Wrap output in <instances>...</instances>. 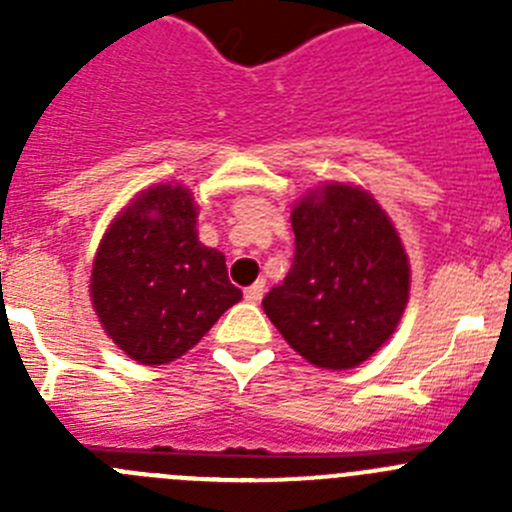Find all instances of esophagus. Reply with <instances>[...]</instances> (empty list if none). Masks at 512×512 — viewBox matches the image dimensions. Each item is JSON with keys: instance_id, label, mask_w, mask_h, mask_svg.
Masks as SVG:
<instances>
[{"instance_id": "esophagus-1", "label": "esophagus", "mask_w": 512, "mask_h": 512, "mask_svg": "<svg viewBox=\"0 0 512 512\" xmlns=\"http://www.w3.org/2000/svg\"><path fill=\"white\" fill-rule=\"evenodd\" d=\"M264 292H266V282H264V279H259V282H253L251 287L246 289V300L256 305V302H261Z\"/></svg>"}]
</instances>
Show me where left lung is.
Returning a JSON list of instances; mask_svg holds the SVG:
<instances>
[{"label": "left lung", "instance_id": "1", "mask_svg": "<svg viewBox=\"0 0 512 512\" xmlns=\"http://www.w3.org/2000/svg\"><path fill=\"white\" fill-rule=\"evenodd\" d=\"M295 259L264 312L284 341L323 369H354L395 333L410 264L372 194L325 184L292 210Z\"/></svg>", "mask_w": 512, "mask_h": 512}]
</instances>
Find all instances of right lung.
Segmentation results:
<instances>
[{
    "instance_id": "right-lung-1",
    "label": "right lung",
    "mask_w": 512,
    "mask_h": 512,
    "mask_svg": "<svg viewBox=\"0 0 512 512\" xmlns=\"http://www.w3.org/2000/svg\"><path fill=\"white\" fill-rule=\"evenodd\" d=\"M243 292L225 256L197 238V205L182 184L138 194L107 228L92 266V305L107 336L146 366L197 346Z\"/></svg>"
}]
</instances>
